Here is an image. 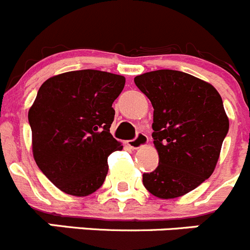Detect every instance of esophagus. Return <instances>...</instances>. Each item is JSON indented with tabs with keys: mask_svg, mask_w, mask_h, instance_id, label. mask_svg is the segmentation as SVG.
Here are the masks:
<instances>
[{
	"mask_svg": "<svg viewBox=\"0 0 250 250\" xmlns=\"http://www.w3.org/2000/svg\"><path fill=\"white\" fill-rule=\"evenodd\" d=\"M147 142H148V139H147L146 135L139 134L134 140H130V141H127V145H129L131 148L137 149V148H141V147L146 146Z\"/></svg>",
	"mask_w": 250,
	"mask_h": 250,
	"instance_id": "1",
	"label": "esophagus"
}]
</instances>
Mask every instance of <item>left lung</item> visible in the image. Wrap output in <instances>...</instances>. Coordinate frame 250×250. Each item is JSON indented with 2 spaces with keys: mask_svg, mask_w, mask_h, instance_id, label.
<instances>
[{
  "mask_svg": "<svg viewBox=\"0 0 250 250\" xmlns=\"http://www.w3.org/2000/svg\"><path fill=\"white\" fill-rule=\"evenodd\" d=\"M134 81L154 109L152 137L159 157L142 183L157 198H179L215 170L229 127L222 98L212 84L180 71H151Z\"/></svg>",
  "mask_w": 250,
  "mask_h": 250,
  "instance_id": "left-lung-1",
  "label": "left lung"
}]
</instances>
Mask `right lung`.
<instances>
[{
	"instance_id": "right-lung-1",
	"label": "right lung",
	"mask_w": 250,
	"mask_h": 250,
	"mask_svg": "<svg viewBox=\"0 0 250 250\" xmlns=\"http://www.w3.org/2000/svg\"><path fill=\"white\" fill-rule=\"evenodd\" d=\"M125 77L98 70L52 76L28 111L35 163L61 191L87 196L103 185L108 157L123 146L110 134L113 103Z\"/></svg>"
}]
</instances>
